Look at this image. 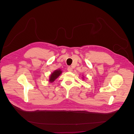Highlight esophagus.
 <instances>
[{
  "instance_id": "obj_1",
  "label": "esophagus",
  "mask_w": 134,
  "mask_h": 134,
  "mask_svg": "<svg viewBox=\"0 0 134 134\" xmlns=\"http://www.w3.org/2000/svg\"><path fill=\"white\" fill-rule=\"evenodd\" d=\"M68 71H69V72H72V71H73V69H72V68H71V67H68Z\"/></svg>"
}]
</instances>
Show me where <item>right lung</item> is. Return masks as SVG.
Masks as SVG:
<instances>
[{
    "mask_svg": "<svg viewBox=\"0 0 134 134\" xmlns=\"http://www.w3.org/2000/svg\"><path fill=\"white\" fill-rule=\"evenodd\" d=\"M62 72L60 70H58L54 71L51 75L49 78V81L50 82H53L59 76V75L61 74Z\"/></svg>",
    "mask_w": 134,
    "mask_h": 134,
    "instance_id": "right-lung-1",
    "label": "right lung"
}]
</instances>
